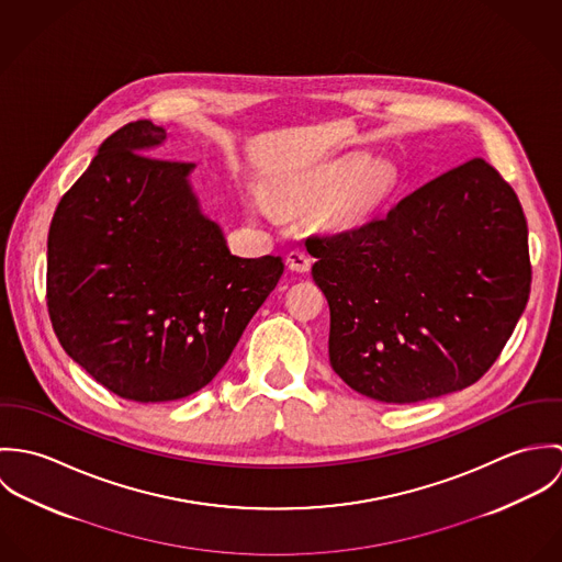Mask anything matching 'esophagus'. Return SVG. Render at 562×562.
Instances as JSON below:
<instances>
[{"mask_svg": "<svg viewBox=\"0 0 562 562\" xmlns=\"http://www.w3.org/2000/svg\"><path fill=\"white\" fill-rule=\"evenodd\" d=\"M285 261H288V268L294 272H310L312 268V259L305 250H290Z\"/></svg>", "mask_w": 562, "mask_h": 562, "instance_id": "1", "label": "esophagus"}]
</instances>
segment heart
I'll return each instance as SVG.
<instances>
[{"label": "heart", "mask_w": 562, "mask_h": 562, "mask_svg": "<svg viewBox=\"0 0 562 562\" xmlns=\"http://www.w3.org/2000/svg\"><path fill=\"white\" fill-rule=\"evenodd\" d=\"M324 183L326 186L344 183L333 203V214L337 218H348V216L357 214L359 210H363L383 190L385 172H383V168H379L374 164H366L361 158H352V160L344 161L339 168L330 170L326 175ZM246 205L257 216L268 214L266 201L257 194H248Z\"/></svg>", "instance_id": "heart-1"}]
</instances>
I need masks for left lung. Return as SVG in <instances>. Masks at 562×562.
<instances>
[{
  "instance_id": "8db88e82",
  "label": "left lung",
  "mask_w": 562,
  "mask_h": 562,
  "mask_svg": "<svg viewBox=\"0 0 562 562\" xmlns=\"http://www.w3.org/2000/svg\"><path fill=\"white\" fill-rule=\"evenodd\" d=\"M307 250L330 312V368L372 401L408 404L470 387L530 296L524 210L482 158L357 229L310 238Z\"/></svg>"
}]
</instances>
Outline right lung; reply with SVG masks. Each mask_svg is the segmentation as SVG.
Wrapping results in <instances>:
<instances>
[{
  "label": "right lung",
  "instance_id": "1",
  "mask_svg": "<svg viewBox=\"0 0 562 562\" xmlns=\"http://www.w3.org/2000/svg\"><path fill=\"white\" fill-rule=\"evenodd\" d=\"M166 130L108 136L47 238V307L65 352L112 394L170 402L203 390L283 274L232 255L192 186L194 164L149 158Z\"/></svg>",
  "mask_w": 562,
  "mask_h": 562
}]
</instances>
